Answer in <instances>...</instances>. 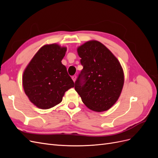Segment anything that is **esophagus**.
Masks as SVG:
<instances>
[{
    "instance_id": "obj_1",
    "label": "esophagus",
    "mask_w": 158,
    "mask_h": 158,
    "mask_svg": "<svg viewBox=\"0 0 158 158\" xmlns=\"http://www.w3.org/2000/svg\"><path fill=\"white\" fill-rule=\"evenodd\" d=\"M72 78H73V80L74 82H75L76 80V75L73 76H72Z\"/></svg>"
}]
</instances>
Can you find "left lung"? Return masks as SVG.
<instances>
[{
  "label": "left lung",
  "mask_w": 158,
  "mask_h": 158,
  "mask_svg": "<svg viewBox=\"0 0 158 158\" xmlns=\"http://www.w3.org/2000/svg\"><path fill=\"white\" fill-rule=\"evenodd\" d=\"M77 52L83 69L75 82V90L89 109L107 111L117 102L123 88L125 79L121 63L98 41L84 43L78 47Z\"/></svg>",
  "instance_id": "left-lung-1"
}]
</instances>
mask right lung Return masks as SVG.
Here are the masks:
<instances>
[{"label":"right lung","mask_w":158,"mask_h":158,"mask_svg":"<svg viewBox=\"0 0 158 158\" xmlns=\"http://www.w3.org/2000/svg\"><path fill=\"white\" fill-rule=\"evenodd\" d=\"M66 47L52 44L39 49L23 71L22 85L30 101L37 107L48 109L60 103L66 91L74 87L61 63Z\"/></svg>","instance_id":"add662e5"}]
</instances>
